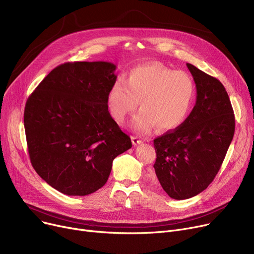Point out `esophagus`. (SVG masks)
<instances>
[{
    "label": "esophagus",
    "instance_id": "esophagus-1",
    "mask_svg": "<svg viewBox=\"0 0 254 254\" xmlns=\"http://www.w3.org/2000/svg\"><path fill=\"white\" fill-rule=\"evenodd\" d=\"M131 142L134 145H138V144H141L143 141L137 136H131Z\"/></svg>",
    "mask_w": 254,
    "mask_h": 254
}]
</instances>
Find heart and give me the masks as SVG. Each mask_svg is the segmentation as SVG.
<instances>
[{
	"label": "heart",
	"instance_id": "1",
	"mask_svg": "<svg viewBox=\"0 0 254 254\" xmlns=\"http://www.w3.org/2000/svg\"><path fill=\"white\" fill-rule=\"evenodd\" d=\"M195 95L192 77L159 64H146L129 71L124 81H116L107 97L108 109L122 124L138 106L140 112L131 126L138 131L153 127L168 131L179 127L188 116Z\"/></svg>",
	"mask_w": 254,
	"mask_h": 254
}]
</instances>
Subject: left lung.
Returning a JSON list of instances; mask_svg holds the SVG:
<instances>
[{"label": "left lung", "instance_id": "obj_1", "mask_svg": "<svg viewBox=\"0 0 254 254\" xmlns=\"http://www.w3.org/2000/svg\"><path fill=\"white\" fill-rule=\"evenodd\" d=\"M196 86L192 111L174 130L153 140L155 175L175 199L205 190L217 175L235 132V115L224 86L215 77L186 64Z\"/></svg>", "mask_w": 254, "mask_h": 254}]
</instances>
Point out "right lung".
I'll return each mask as SVG.
<instances>
[{
    "instance_id": "right-lung-1",
    "label": "right lung",
    "mask_w": 254,
    "mask_h": 254,
    "mask_svg": "<svg viewBox=\"0 0 254 254\" xmlns=\"http://www.w3.org/2000/svg\"><path fill=\"white\" fill-rule=\"evenodd\" d=\"M115 69L107 62L63 64L26 101L23 122L32 166L62 193L97 191L108 180L113 159L131 147L107 105Z\"/></svg>"
}]
</instances>
